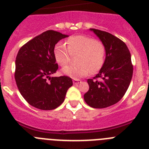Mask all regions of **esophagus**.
Segmentation results:
<instances>
[{"instance_id":"obj_1","label":"esophagus","mask_w":149,"mask_h":149,"mask_svg":"<svg viewBox=\"0 0 149 149\" xmlns=\"http://www.w3.org/2000/svg\"><path fill=\"white\" fill-rule=\"evenodd\" d=\"M81 83V80H78V79H73V84H78Z\"/></svg>"}]
</instances>
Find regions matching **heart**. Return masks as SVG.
<instances>
[{"label": "heart", "mask_w": 149, "mask_h": 149, "mask_svg": "<svg viewBox=\"0 0 149 149\" xmlns=\"http://www.w3.org/2000/svg\"><path fill=\"white\" fill-rule=\"evenodd\" d=\"M67 47L59 42L55 46L54 54L60 65L70 63L72 56L78 54L77 65H67L62 69L64 74L74 79L81 78L89 73L95 74L102 68L105 61L106 48L103 42L87 36H75L68 38Z\"/></svg>", "instance_id": "obj_1"}]
</instances>
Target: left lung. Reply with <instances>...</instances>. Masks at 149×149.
<instances>
[{
  "label": "left lung",
  "instance_id": "8db88e82",
  "mask_svg": "<svg viewBox=\"0 0 149 149\" xmlns=\"http://www.w3.org/2000/svg\"><path fill=\"white\" fill-rule=\"evenodd\" d=\"M90 30L104 44L106 58L95 77L87 80L89 89L84 97L93 108H105L119 102L125 94L133 75L131 56L125 43L119 38L97 29Z\"/></svg>",
  "mask_w": 149,
  "mask_h": 149
}]
</instances>
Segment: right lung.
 Instances as JSON below:
<instances>
[{
	"instance_id": "obj_1",
	"label": "right lung",
	"mask_w": 149,
	"mask_h": 149,
	"mask_svg": "<svg viewBox=\"0 0 149 149\" xmlns=\"http://www.w3.org/2000/svg\"><path fill=\"white\" fill-rule=\"evenodd\" d=\"M68 35L47 30L19 49L15 60V79L23 98L36 108L51 110L65 100L73 85L67 76L51 77L58 69L54 51L59 41Z\"/></svg>"
}]
</instances>
